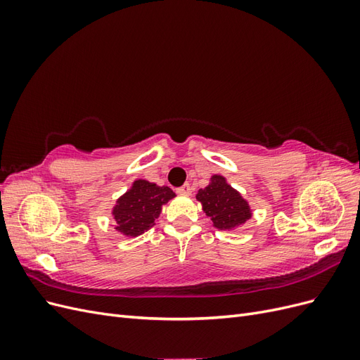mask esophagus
<instances>
[{"mask_svg": "<svg viewBox=\"0 0 360 360\" xmlns=\"http://www.w3.org/2000/svg\"><path fill=\"white\" fill-rule=\"evenodd\" d=\"M176 192H177V193H180V195H189V193L192 192V189H191L189 184L186 183V184H183V186L177 188V189H176Z\"/></svg>", "mask_w": 360, "mask_h": 360, "instance_id": "esophagus-1", "label": "esophagus"}]
</instances>
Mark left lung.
Wrapping results in <instances>:
<instances>
[{"mask_svg":"<svg viewBox=\"0 0 360 360\" xmlns=\"http://www.w3.org/2000/svg\"><path fill=\"white\" fill-rule=\"evenodd\" d=\"M197 200L202 204L204 213L212 217L213 225L219 230H233L250 217L248 202L225 183L222 176H213L209 186L198 192Z\"/></svg>","mask_w":360,"mask_h":360,"instance_id":"8db88e82","label":"left lung"}]
</instances>
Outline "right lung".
I'll return each instance as SVG.
<instances>
[{
	"label": "right lung",
	"instance_id": "right-lung-1",
	"mask_svg": "<svg viewBox=\"0 0 360 360\" xmlns=\"http://www.w3.org/2000/svg\"><path fill=\"white\" fill-rule=\"evenodd\" d=\"M174 198V192L167 186L136 180L132 189L117 201L114 217L117 230L127 237L141 236L155 225L162 204Z\"/></svg>",
	"mask_w": 360,
	"mask_h": 360
}]
</instances>
